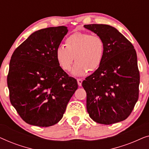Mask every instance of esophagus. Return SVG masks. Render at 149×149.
Segmentation results:
<instances>
[{
  "label": "esophagus",
  "instance_id": "34e87169",
  "mask_svg": "<svg viewBox=\"0 0 149 149\" xmlns=\"http://www.w3.org/2000/svg\"><path fill=\"white\" fill-rule=\"evenodd\" d=\"M82 82H83V80L81 79H77V83H78V85L79 86H81V85H82Z\"/></svg>",
  "mask_w": 149,
  "mask_h": 149
}]
</instances>
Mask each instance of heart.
<instances>
[{
	"mask_svg": "<svg viewBox=\"0 0 149 149\" xmlns=\"http://www.w3.org/2000/svg\"><path fill=\"white\" fill-rule=\"evenodd\" d=\"M65 46L57 49L56 56L62 70H71L74 59L76 61L73 73L82 76L88 70L95 71L100 66L104 56V40L97 34L86 32H74L65 40Z\"/></svg>",
	"mask_w": 149,
	"mask_h": 149,
	"instance_id": "b5f03b06",
	"label": "heart"
}]
</instances>
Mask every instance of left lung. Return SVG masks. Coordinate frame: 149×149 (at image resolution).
<instances>
[{
  "label": "left lung",
  "mask_w": 149,
  "mask_h": 149,
  "mask_svg": "<svg viewBox=\"0 0 149 149\" xmlns=\"http://www.w3.org/2000/svg\"><path fill=\"white\" fill-rule=\"evenodd\" d=\"M84 27L101 36L105 45L103 61L82 86L87 111L96 123L111 125L127 119L139 96L140 72L133 45L114 27L88 24Z\"/></svg>",
  "instance_id": "obj_1"
}]
</instances>
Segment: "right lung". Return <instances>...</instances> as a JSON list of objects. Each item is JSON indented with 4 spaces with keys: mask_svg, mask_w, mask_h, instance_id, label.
<instances>
[{
    "mask_svg": "<svg viewBox=\"0 0 149 149\" xmlns=\"http://www.w3.org/2000/svg\"><path fill=\"white\" fill-rule=\"evenodd\" d=\"M66 26L32 33L12 54L7 75L9 99L26 123L49 127L62 119L77 81L62 70L56 53Z\"/></svg>",
    "mask_w": 149,
    "mask_h": 149,
    "instance_id": "1",
    "label": "right lung"
}]
</instances>
